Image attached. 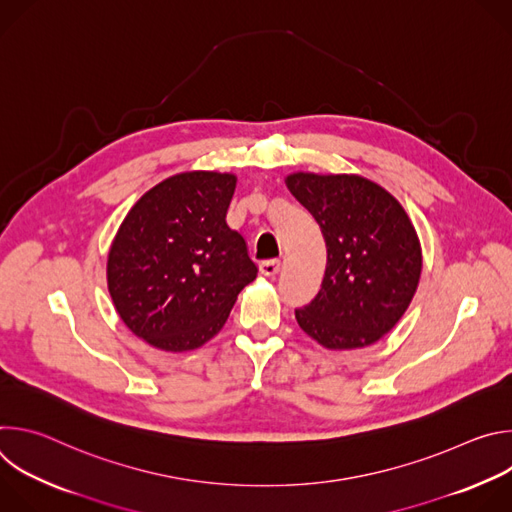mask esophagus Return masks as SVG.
<instances>
[{
    "label": "esophagus",
    "mask_w": 512,
    "mask_h": 512,
    "mask_svg": "<svg viewBox=\"0 0 512 512\" xmlns=\"http://www.w3.org/2000/svg\"><path fill=\"white\" fill-rule=\"evenodd\" d=\"M259 271L263 273V275H267V277H275L279 271H281V263L279 261H263L261 263V267H259Z\"/></svg>",
    "instance_id": "obj_1"
}]
</instances>
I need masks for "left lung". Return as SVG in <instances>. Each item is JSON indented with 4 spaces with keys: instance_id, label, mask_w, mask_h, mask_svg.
Here are the masks:
<instances>
[{
    "instance_id": "left-lung-1",
    "label": "left lung",
    "mask_w": 512,
    "mask_h": 512,
    "mask_svg": "<svg viewBox=\"0 0 512 512\" xmlns=\"http://www.w3.org/2000/svg\"><path fill=\"white\" fill-rule=\"evenodd\" d=\"M285 186L326 241L318 296L296 310L300 328L328 350L379 342L407 312L423 267L421 243L401 202L358 174L294 172Z\"/></svg>"
}]
</instances>
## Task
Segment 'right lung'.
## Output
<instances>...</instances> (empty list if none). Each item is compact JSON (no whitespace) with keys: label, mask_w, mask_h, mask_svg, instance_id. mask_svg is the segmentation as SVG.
<instances>
[{"label":"right lung","mask_w":512,"mask_h":512,"mask_svg":"<svg viewBox=\"0 0 512 512\" xmlns=\"http://www.w3.org/2000/svg\"><path fill=\"white\" fill-rule=\"evenodd\" d=\"M231 172L174 174L125 214L107 255V287L123 324L166 352L200 348L225 326L257 277L245 239L227 225Z\"/></svg>","instance_id":"add662e5"}]
</instances>
